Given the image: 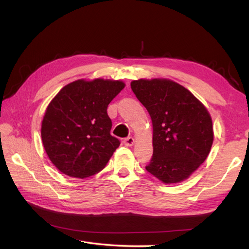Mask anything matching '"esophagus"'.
<instances>
[{"label": "esophagus", "mask_w": 249, "mask_h": 249, "mask_svg": "<svg viewBox=\"0 0 249 249\" xmlns=\"http://www.w3.org/2000/svg\"><path fill=\"white\" fill-rule=\"evenodd\" d=\"M124 145H126V146H132L134 144V138L133 137L124 138Z\"/></svg>", "instance_id": "34e87169"}]
</instances>
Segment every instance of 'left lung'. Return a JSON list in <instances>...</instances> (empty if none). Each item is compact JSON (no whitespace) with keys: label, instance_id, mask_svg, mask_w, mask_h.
Wrapping results in <instances>:
<instances>
[{"label":"left lung","instance_id":"obj_1","mask_svg":"<svg viewBox=\"0 0 249 249\" xmlns=\"http://www.w3.org/2000/svg\"><path fill=\"white\" fill-rule=\"evenodd\" d=\"M131 88L153 123L154 154L146 170L164 184L187 179L214 140L212 118L189 90L168 79H140Z\"/></svg>","mask_w":249,"mask_h":249}]
</instances>
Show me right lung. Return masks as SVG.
<instances>
[{
  "label": "right lung",
  "instance_id": "1",
  "mask_svg": "<svg viewBox=\"0 0 249 249\" xmlns=\"http://www.w3.org/2000/svg\"><path fill=\"white\" fill-rule=\"evenodd\" d=\"M123 81L77 80L51 101L41 124L43 147L64 175L84 178L105 168L120 142L110 134V102L122 91Z\"/></svg>",
  "mask_w": 249,
  "mask_h": 249
}]
</instances>
